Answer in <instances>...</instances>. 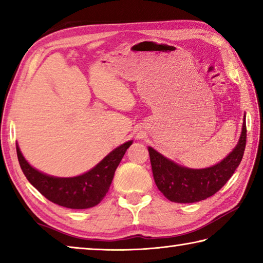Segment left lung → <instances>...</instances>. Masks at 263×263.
I'll list each match as a JSON object with an SVG mask.
<instances>
[{
    "label": "left lung",
    "instance_id": "8db88e82",
    "mask_svg": "<svg viewBox=\"0 0 263 263\" xmlns=\"http://www.w3.org/2000/svg\"><path fill=\"white\" fill-rule=\"evenodd\" d=\"M246 116L239 141L228 157L215 166L202 169L186 168L164 158L148 147L153 177L164 197L175 203H195L206 199L220 190L241 162L246 147Z\"/></svg>",
    "mask_w": 263,
    "mask_h": 263
}]
</instances>
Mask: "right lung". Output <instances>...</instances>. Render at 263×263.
<instances>
[{
    "label": "right lung",
    "instance_id": "add662e5",
    "mask_svg": "<svg viewBox=\"0 0 263 263\" xmlns=\"http://www.w3.org/2000/svg\"><path fill=\"white\" fill-rule=\"evenodd\" d=\"M132 142L130 140L115 148L90 171L74 177L44 174L26 161L18 145H16V149L25 177L48 201L68 209H89L97 205L104 198L116 169Z\"/></svg>",
    "mask_w": 263,
    "mask_h": 263
}]
</instances>
